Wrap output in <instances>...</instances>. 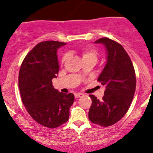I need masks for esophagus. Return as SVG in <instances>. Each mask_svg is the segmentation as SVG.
Instances as JSON below:
<instances>
[{
	"instance_id": "esophagus-1",
	"label": "esophagus",
	"mask_w": 153,
	"mask_h": 153,
	"mask_svg": "<svg viewBox=\"0 0 153 153\" xmlns=\"http://www.w3.org/2000/svg\"><path fill=\"white\" fill-rule=\"evenodd\" d=\"M84 94H81V93H78V94H75V98H79L81 97H83Z\"/></svg>"
}]
</instances>
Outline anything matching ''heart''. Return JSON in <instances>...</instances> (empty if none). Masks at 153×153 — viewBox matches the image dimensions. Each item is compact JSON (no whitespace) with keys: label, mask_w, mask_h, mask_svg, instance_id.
<instances>
[{"label":"heart","mask_w":153,"mask_h":153,"mask_svg":"<svg viewBox=\"0 0 153 153\" xmlns=\"http://www.w3.org/2000/svg\"><path fill=\"white\" fill-rule=\"evenodd\" d=\"M81 53H82V59H85V58H92V59H94L95 60H97V51L95 49H94V48H84V49L81 51ZM66 55L64 56L63 58H62V62L65 61V59H66Z\"/></svg>","instance_id":"1"}]
</instances>
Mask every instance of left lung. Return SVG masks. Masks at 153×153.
Masks as SVG:
<instances>
[{"label":"left lung","mask_w":153,"mask_h":153,"mask_svg":"<svg viewBox=\"0 0 153 153\" xmlns=\"http://www.w3.org/2000/svg\"><path fill=\"white\" fill-rule=\"evenodd\" d=\"M94 43L103 44L106 51V63L98 78L105 91L102 100L90 95L92 104L88 117L93 123L108 127L118 122L128 112L134 96L136 75L131 58L121 44L108 38Z\"/></svg>","instance_id":"left-lung-1"}]
</instances>
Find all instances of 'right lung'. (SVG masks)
<instances>
[{
	"instance_id": "add662e5",
	"label": "right lung",
	"mask_w": 153,
	"mask_h": 153,
	"mask_svg": "<svg viewBox=\"0 0 153 153\" xmlns=\"http://www.w3.org/2000/svg\"><path fill=\"white\" fill-rule=\"evenodd\" d=\"M65 43L55 41L38 44L25 57L19 73V88L22 103L31 118L40 125L55 128L69 117L75 97L53 88L59 66L57 50Z\"/></svg>"
}]
</instances>
